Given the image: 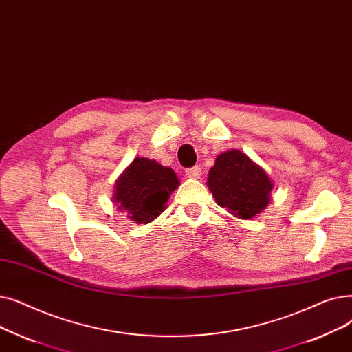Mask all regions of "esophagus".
Returning <instances> with one entry per match:
<instances>
[{"label":"esophagus","mask_w":352,"mask_h":352,"mask_svg":"<svg viewBox=\"0 0 352 352\" xmlns=\"http://www.w3.org/2000/svg\"><path fill=\"white\" fill-rule=\"evenodd\" d=\"M186 176L189 179H200L202 177V169H200L199 166L190 167V169H186Z\"/></svg>","instance_id":"esophagus-1"}]
</instances>
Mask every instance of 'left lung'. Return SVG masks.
<instances>
[{
	"mask_svg": "<svg viewBox=\"0 0 352 352\" xmlns=\"http://www.w3.org/2000/svg\"><path fill=\"white\" fill-rule=\"evenodd\" d=\"M206 185L216 204L241 219L261 213L270 204L274 188L262 167L235 148L216 157Z\"/></svg>",
	"mask_w": 352,
	"mask_h": 352,
	"instance_id": "obj_1",
	"label": "left lung"
}]
</instances>
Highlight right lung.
Listing matches in <instances>:
<instances>
[{
    "label": "right lung",
    "instance_id": "right-lung-1",
    "mask_svg": "<svg viewBox=\"0 0 352 352\" xmlns=\"http://www.w3.org/2000/svg\"><path fill=\"white\" fill-rule=\"evenodd\" d=\"M179 186L176 173L156 160L138 157L116 182L114 204L139 225L152 222Z\"/></svg>",
    "mask_w": 352,
    "mask_h": 352
}]
</instances>
